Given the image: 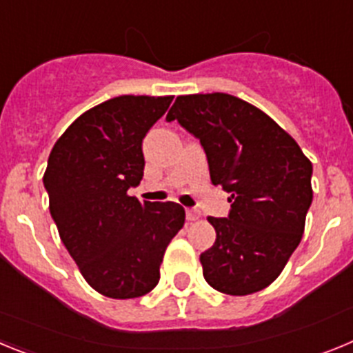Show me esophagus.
I'll use <instances>...</instances> for the list:
<instances>
[{
	"instance_id": "esophagus-1",
	"label": "esophagus",
	"mask_w": 353,
	"mask_h": 353,
	"mask_svg": "<svg viewBox=\"0 0 353 353\" xmlns=\"http://www.w3.org/2000/svg\"><path fill=\"white\" fill-rule=\"evenodd\" d=\"M185 217L187 221H198L199 217H201V214H199V210H196V208H187Z\"/></svg>"
}]
</instances>
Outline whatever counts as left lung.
I'll use <instances>...</instances> for the list:
<instances>
[{"mask_svg": "<svg viewBox=\"0 0 353 353\" xmlns=\"http://www.w3.org/2000/svg\"><path fill=\"white\" fill-rule=\"evenodd\" d=\"M199 139L214 185L232 194L228 217H208L201 252L208 285L228 295L267 288L301 244L313 201V164L270 117L228 93L176 97L166 117Z\"/></svg>", "mask_w": 353, "mask_h": 353, "instance_id": "left-lung-1", "label": "left lung"}]
</instances>
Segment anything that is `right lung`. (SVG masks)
Masks as SVG:
<instances>
[{
  "mask_svg": "<svg viewBox=\"0 0 353 353\" xmlns=\"http://www.w3.org/2000/svg\"><path fill=\"white\" fill-rule=\"evenodd\" d=\"M173 97L121 95L81 114L52 146L43 174L60 239L93 290L111 299L152 292L185 221L179 203L127 194L145 170L143 139Z\"/></svg>",
  "mask_w": 353,
  "mask_h": 353,
  "instance_id": "add662e5",
  "label": "right lung"
}]
</instances>
